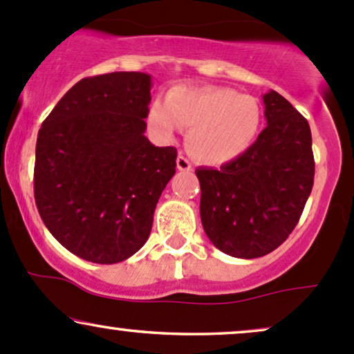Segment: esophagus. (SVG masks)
I'll list each match as a JSON object with an SVG mask.
<instances>
[{"instance_id": "esophagus-1", "label": "esophagus", "mask_w": 354, "mask_h": 354, "mask_svg": "<svg viewBox=\"0 0 354 354\" xmlns=\"http://www.w3.org/2000/svg\"><path fill=\"white\" fill-rule=\"evenodd\" d=\"M176 166L180 171H191V161L185 156V154H180V156L176 158Z\"/></svg>"}]
</instances>
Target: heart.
Segmentation results:
<instances>
[{"mask_svg": "<svg viewBox=\"0 0 354 354\" xmlns=\"http://www.w3.org/2000/svg\"><path fill=\"white\" fill-rule=\"evenodd\" d=\"M148 124L161 141H173L189 128L191 153L206 165H225L243 156L254 143L261 109L250 95L226 86H176L148 108Z\"/></svg>", "mask_w": 354, "mask_h": 354, "instance_id": "heart-1", "label": "heart"}]
</instances>
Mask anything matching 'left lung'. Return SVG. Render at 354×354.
I'll list each match as a JSON object with an SVG mask.
<instances>
[{"mask_svg": "<svg viewBox=\"0 0 354 354\" xmlns=\"http://www.w3.org/2000/svg\"><path fill=\"white\" fill-rule=\"evenodd\" d=\"M263 103L266 128L250 149L219 169H196L206 236L243 259L271 253L290 236L315 178L308 121L273 89Z\"/></svg>", "mask_w": 354, "mask_h": 354, "instance_id": "obj_1", "label": "left lung"}]
</instances>
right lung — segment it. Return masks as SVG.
<instances>
[{
  "label": "right lung",
  "instance_id": "right-lung-1",
  "mask_svg": "<svg viewBox=\"0 0 354 354\" xmlns=\"http://www.w3.org/2000/svg\"><path fill=\"white\" fill-rule=\"evenodd\" d=\"M151 76L116 71L78 81L36 140L35 201L50 233L73 254L113 265L141 250L176 148L145 136Z\"/></svg>",
  "mask_w": 354,
  "mask_h": 354
}]
</instances>
